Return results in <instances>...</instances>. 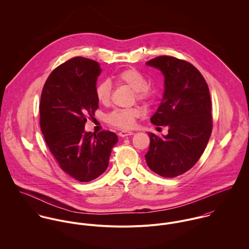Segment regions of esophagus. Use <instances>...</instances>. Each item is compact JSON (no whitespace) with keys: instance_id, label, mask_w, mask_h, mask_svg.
I'll return each instance as SVG.
<instances>
[{"instance_id":"1","label":"esophagus","mask_w":249,"mask_h":249,"mask_svg":"<svg viewBox=\"0 0 249 249\" xmlns=\"http://www.w3.org/2000/svg\"><path fill=\"white\" fill-rule=\"evenodd\" d=\"M118 134L121 137H126V136H129V135H133L134 133L132 131H129V130H122Z\"/></svg>"}]
</instances>
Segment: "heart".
Listing matches in <instances>:
<instances>
[{
	"label": "heart",
	"instance_id": "heart-1",
	"mask_svg": "<svg viewBox=\"0 0 249 249\" xmlns=\"http://www.w3.org/2000/svg\"><path fill=\"white\" fill-rule=\"evenodd\" d=\"M114 79L118 83L125 84L135 91L137 100L146 102L153 97V90L146 84V79L142 72L135 69H126L114 75ZM96 98L99 103L107 105L110 100L111 83L102 81L95 88ZM142 110L139 107H131L126 109H115L107 116L110 124L119 128H131L135 124V120L140 117Z\"/></svg>",
	"mask_w": 249,
	"mask_h": 249
}]
</instances>
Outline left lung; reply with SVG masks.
Segmentation results:
<instances>
[{
  "mask_svg": "<svg viewBox=\"0 0 249 249\" xmlns=\"http://www.w3.org/2000/svg\"><path fill=\"white\" fill-rule=\"evenodd\" d=\"M145 65L158 69L165 78L162 101L150 122L169 128L162 137L148 133L145 161L155 174L176 178L195 166L211 136L209 88L202 74L187 61L163 55Z\"/></svg>",
  "mask_w": 249,
  "mask_h": 249,
  "instance_id": "left-lung-1",
  "label": "left lung"
}]
</instances>
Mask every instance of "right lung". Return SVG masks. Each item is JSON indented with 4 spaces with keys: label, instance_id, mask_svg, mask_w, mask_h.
<instances>
[{
    "label": "right lung",
    "instance_id": "1",
    "mask_svg": "<svg viewBox=\"0 0 249 249\" xmlns=\"http://www.w3.org/2000/svg\"><path fill=\"white\" fill-rule=\"evenodd\" d=\"M102 72L98 62L73 57L48 77L40 101V126L60 168L80 182L102 176L118 136L111 131H85L86 116L99 107L95 88Z\"/></svg>",
    "mask_w": 249,
    "mask_h": 249
}]
</instances>
